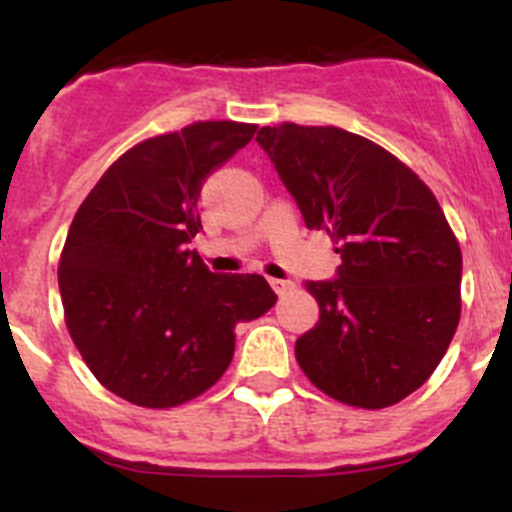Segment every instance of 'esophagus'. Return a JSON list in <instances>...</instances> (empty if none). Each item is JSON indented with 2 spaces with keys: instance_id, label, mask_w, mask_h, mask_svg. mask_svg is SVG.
Wrapping results in <instances>:
<instances>
[{
  "instance_id": "esophagus-1",
  "label": "esophagus",
  "mask_w": 512,
  "mask_h": 512,
  "mask_svg": "<svg viewBox=\"0 0 512 512\" xmlns=\"http://www.w3.org/2000/svg\"><path fill=\"white\" fill-rule=\"evenodd\" d=\"M269 284L279 297H284L287 292H292V289H295V282H289V279H269Z\"/></svg>"
}]
</instances>
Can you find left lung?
<instances>
[{"instance_id":"1","label":"left lung","mask_w":512,"mask_h":512,"mask_svg":"<svg viewBox=\"0 0 512 512\" xmlns=\"http://www.w3.org/2000/svg\"><path fill=\"white\" fill-rule=\"evenodd\" d=\"M259 146L310 230L341 253L336 279L307 282L320 320L295 356L318 390L354 408H390L431 377L461 315V251L415 171L341 128L284 122Z\"/></svg>"}]
</instances>
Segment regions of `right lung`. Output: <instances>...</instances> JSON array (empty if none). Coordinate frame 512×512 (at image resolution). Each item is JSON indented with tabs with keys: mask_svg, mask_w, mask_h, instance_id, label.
<instances>
[{
	"mask_svg": "<svg viewBox=\"0 0 512 512\" xmlns=\"http://www.w3.org/2000/svg\"><path fill=\"white\" fill-rule=\"evenodd\" d=\"M256 133L194 122L122 153L74 215L58 264L63 315L94 377L140 408L210 390L233 359L235 325L277 295L259 274H215L192 238L207 176Z\"/></svg>",
	"mask_w": 512,
	"mask_h": 512,
	"instance_id": "add662e5",
	"label": "right lung"
}]
</instances>
